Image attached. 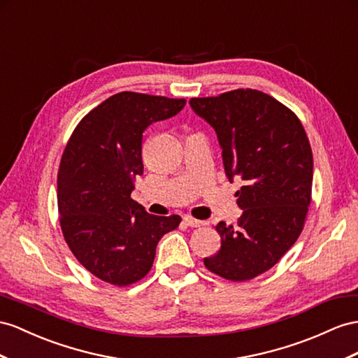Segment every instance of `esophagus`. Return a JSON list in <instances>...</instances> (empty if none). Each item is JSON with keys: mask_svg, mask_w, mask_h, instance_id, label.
Listing matches in <instances>:
<instances>
[{"mask_svg": "<svg viewBox=\"0 0 358 358\" xmlns=\"http://www.w3.org/2000/svg\"><path fill=\"white\" fill-rule=\"evenodd\" d=\"M185 222H186L189 227H194V228L206 225L204 221H199V219H195V217H192V216H185Z\"/></svg>", "mask_w": 358, "mask_h": 358, "instance_id": "esophagus-1", "label": "esophagus"}]
</instances>
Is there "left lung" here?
<instances>
[{
    "label": "left lung",
    "instance_id": "8db88e82",
    "mask_svg": "<svg viewBox=\"0 0 358 358\" xmlns=\"http://www.w3.org/2000/svg\"><path fill=\"white\" fill-rule=\"evenodd\" d=\"M189 104L215 128L228 180L242 182V215L236 225H216L221 250L204 264L225 280H252L277 264L304 228L313 182L308 137L290 108L255 89Z\"/></svg>",
    "mask_w": 358,
    "mask_h": 358
}]
</instances>
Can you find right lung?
Here are the masks:
<instances>
[{
	"label": "right lung",
	"instance_id": "1",
	"mask_svg": "<svg viewBox=\"0 0 358 358\" xmlns=\"http://www.w3.org/2000/svg\"><path fill=\"white\" fill-rule=\"evenodd\" d=\"M185 104L186 99L119 92L81 119L63 151L57 173L63 237L92 275L113 286L142 280L159 241L181 222L178 215L146 213L131 192L143 173V131Z\"/></svg>",
	"mask_w": 358,
	"mask_h": 358
}]
</instances>
